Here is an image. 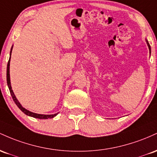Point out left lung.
<instances>
[{"instance_id":"left-lung-1","label":"left lung","mask_w":157,"mask_h":157,"mask_svg":"<svg viewBox=\"0 0 157 157\" xmlns=\"http://www.w3.org/2000/svg\"><path fill=\"white\" fill-rule=\"evenodd\" d=\"M145 40H146V43H147V47H148V48H149L150 54H151V46H150L149 43H148V41H147V39H145Z\"/></svg>"}]
</instances>
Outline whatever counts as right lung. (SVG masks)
<instances>
[{
  "instance_id": "right-lung-1",
  "label": "right lung",
  "mask_w": 157,
  "mask_h": 157,
  "mask_svg": "<svg viewBox=\"0 0 157 157\" xmlns=\"http://www.w3.org/2000/svg\"><path fill=\"white\" fill-rule=\"evenodd\" d=\"M12 47H13V46H12V48H11V50H10V59H9L8 64H7V68H6V82H7L8 87H9V89H10V93H11L12 97V98H13V101H15V104H16V105H17V107H18V108L20 109V110H21L22 112H24V113L26 114V115L29 116V117H33V118H37V119H52V118L55 117L56 116L58 115V113H55V114H51V115H45V114H38V113H33V112L29 111V110H26V108H24V107H23L22 105H21L20 102L18 101V100L17 99L16 96H15V94H14L13 90H12V89L11 82H10V59H11V53H12Z\"/></svg>"
}]
</instances>
